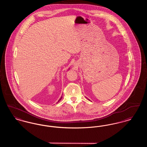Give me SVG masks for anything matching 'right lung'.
I'll return each instance as SVG.
<instances>
[{
	"mask_svg": "<svg viewBox=\"0 0 147 147\" xmlns=\"http://www.w3.org/2000/svg\"><path fill=\"white\" fill-rule=\"evenodd\" d=\"M62 98V96H61V98H60V99H59V100H58V101H59V100H61V98Z\"/></svg>",
	"mask_w": 147,
	"mask_h": 147,
	"instance_id": "right-lung-1",
	"label": "right lung"
}]
</instances>
